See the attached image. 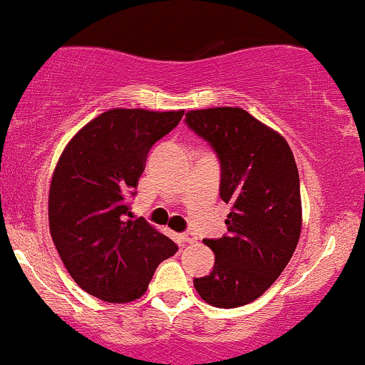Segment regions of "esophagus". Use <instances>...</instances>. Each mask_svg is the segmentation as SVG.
Wrapping results in <instances>:
<instances>
[{
	"label": "esophagus",
	"instance_id": "34e87169",
	"mask_svg": "<svg viewBox=\"0 0 365 365\" xmlns=\"http://www.w3.org/2000/svg\"><path fill=\"white\" fill-rule=\"evenodd\" d=\"M179 240H181V242H184V244H191V242H195V240H197V235H195L193 232L186 230V232H182L181 235H179Z\"/></svg>",
	"mask_w": 365,
	"mask_h": 365
}]
</instances>
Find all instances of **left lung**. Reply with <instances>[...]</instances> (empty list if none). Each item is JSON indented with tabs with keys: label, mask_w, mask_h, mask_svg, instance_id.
<instances>
[{
	"label": "left lung",
	"mask_w": 365,
	"mask_h": 365,
	"mask_svg": "<svg viewBox=\"0 0 365 365\" xmlns=\"http://www.w3.org/2000/svg\"><path fill=\"white\" fill-rule=\"evenodd\" d=\"M186 125L216 153L220 197L230 202L227 234L204 239L214 267L195 277L198 295L216 307L258 299L279 277L300 237L299 170L279 133L237 107L191 110Z\"/></svg>",
	"instance_id": "1"
}]
</instances>
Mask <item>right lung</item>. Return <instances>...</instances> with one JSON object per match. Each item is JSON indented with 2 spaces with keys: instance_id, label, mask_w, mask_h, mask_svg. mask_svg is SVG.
I'll return each instance as SVG.
<instances>
[{
  "instance_id": "right-lung-1",
  "label": "right lung",
  "mask_w": 365,
  "mask_h": 365,
  "mask_svg": "<svg viewBox=\"0 0 365 365\" xmlns=\"http://www.w3.org/2000/svg\"><path fill=\"white\" fill-rule=\"evenodd\" d=\"M182 115L112 108L82 128L59 158L48 191L51 235L75 283L100 300L142 297L156 267L178 251L144 217L126 216L149 151Z\"/></svg>"
}]
</instances>
